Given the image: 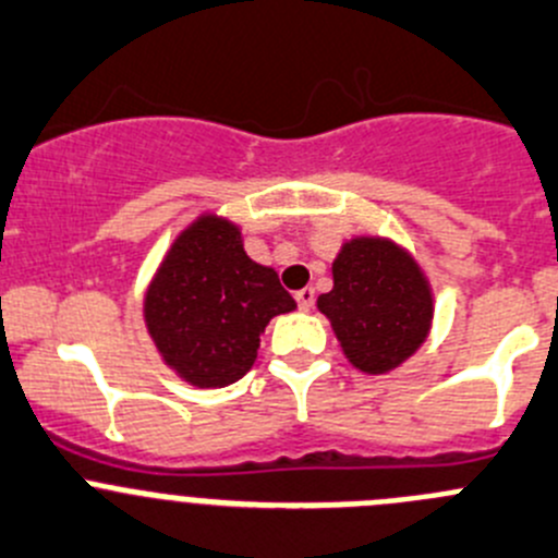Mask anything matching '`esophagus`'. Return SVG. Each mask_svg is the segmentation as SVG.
<instances>
[{"label":"esophagus","instance_id":"esophagus-1","mask_svg":"<svg viewBox=\"0 0 558 558\" xmlns=\"http://www.w3.org/2000/svg\"><path fill=\"white\" fill-rule=\"evenodd\" d=\"M295 301H299V310L310 312L312 306H315V290H312V288L299 290V293H295Z\"/></svg>","mask_w":558,"mask_h":558}]
</instances>
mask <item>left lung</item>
<instances>
[{
	"instance_id": "left-lung-1",
	"label": "left lung",
	"mask_w": 558,
	"mask_h": 558,
	"mask_svg": "<svg viewBox=\"0 0 558 558\" xmlns=\"http://www.w3.org/2000/svg\"><path fill=\"white\" fill-rule=\"evenodd\" d=\"M333 288L317 299L355 369L386 375L411 359L433 326V290L416 259L389 238L342 243Z\"/></svg>"
}]
</instances>
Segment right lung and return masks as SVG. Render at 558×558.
Wrapping results in <instances>:
<instances>
[{"instance_id": "right-lung-1", "label": "right lung", "mask_w": 558, "mask_h": 558, "mask_svg": "<svg viewBox=\"0 0 558 558\" xmlns=\"http://www.w3.org/2000/svg\"><path fill=\"white\" fill-rule=\"evenodd\" d=\"M293 310L276 270L243 252L241 227L216 214L174 238L145 293V326L163 364L199 389L241 380L270 317Z\"/></svg>"}]
</instances>
